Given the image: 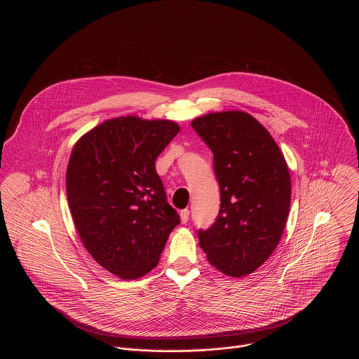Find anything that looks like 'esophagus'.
<instances>
[{
    "mask_svg": "<svg viewBox=\"0 0 359 359\" xmlns=\"http://www.w3.org/2000/svg\"><path fill=\"white\" fill-rule=\"evenodd\" d=\"M180 215H181V222H182V224H187L188 219H189V210H188V208L181 210Z\"/></svg>",
    "mask_w": 359,
    "mask_h": 359,
    "instance_id": "34e87169",
    "label": "esophagus"
}]
</instances>
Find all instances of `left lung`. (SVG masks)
<instances>
[{"label": "left lung", "mask_w": 359, "mask_h": 359, "mask_svg": "<svg viewBox=\"0 0 359 359\" xmlns=\"http://www.w3.org/2000/svg\"><path fill=\"white\" fill-rule=\"evenodd\" d=\"M192 127L214 154L221 192L218 217L198 231L199 245L218 271L246 276L282 238L292 198L286 160L266 128L246 111L208 113Z\"/></svg>", "instance_id": "1"}]
</instances>
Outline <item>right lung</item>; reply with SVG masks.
Listing matches in <instances>:
<instances>
[{
  "mask_svg": "<svg viewBox=\"0 0 359 359\" xmlns=\"http://www.w3.org/2000/svg\"><path fill=\"white\" fill-rule=\"evenodd\" d=\"M180 133L170 120L110 118L74 145L66 194L80 239L121 279H138L158 262L180 215L167 203L154 160Z\"/></svg>",
  "mask_w": 359,
  "mask_h": 359,
  "instance_id": "obj_1",
  "label": "right lung"
}]
</instances>
